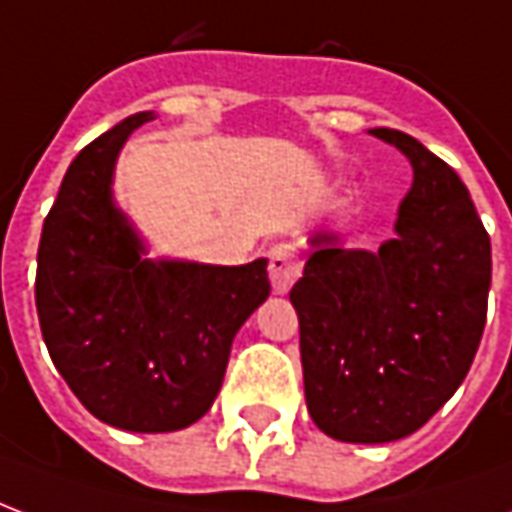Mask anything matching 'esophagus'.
Masks as SVG:
<instances>
[{"label": "esophagus", "mask_w": 512, "mask_h": 512, "mask_svg": "<svg viewBox=\"0 0 512 512\" xmlns=\"http://www.w3.org/2000/svg\"><path fill=\"white\" fill-rule=\"evenodd\" d=\"M301 274V263L299 255L293 252V246L288 244H279L271 249V255H268V277H271V285L277 293H288L293 288V282L299 279Z\"/></svg>", "instance_id": "esophagus-1"}]
</instances>
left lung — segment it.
Here are the masks:
<instances>
[{
    "label": "left lung",
    "instance_id": "obj_1",
    "mask_svg": "<svg viewBox=\"0 0 512 512\" xmlns=\"http://www.w3.org/2000/svg\"><path fill=\"white\" fill-rule=\"evenodd\" d=\"M370 134L414 169L395 235L370 252L312 230L304 277L290 290L310 417L351 444L411 436L455 395L491 290V238L455 169L403 131Z\"/></svg>",
    "mask_w": 512,
    "mask_h": 512
}]
</instances>
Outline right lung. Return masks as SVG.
<instances>
[{
  "label": "right lung",
  "instance_id": "1",
  "mask_svg": "<svg viewBox=\"0 0 512 512\" xmlns=\"http://www.w3.org/2000/svg\"><path fill=\"white\" fill-rule=\"evenodd\" d=\"M139 112L84 147L62 178L38 249L40 332L82 406L134 433L189 428L213 406L246 318L268 299V260L211 266L147 257L115 202Z\"/></svg>",
  "mask_w": 512,
  "mask_h": 512
}]
</instances>
